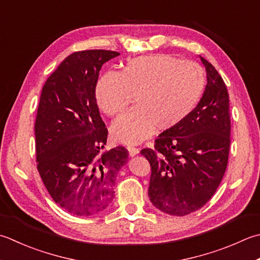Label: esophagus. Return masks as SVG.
Listing matches in <instances>:
<instances>
[{"instance_id":"1","label":"esophagus","mask_w":260,"mask_h":260,"mask_svg":"<svg viewBox=\"0 0 260 260\" xmlns=\"http://www.w3.org/2000/svg\"><path fill=\"white\" fill-rule=\"evenodd\" d=\"M127 149H128L129 156H134V155H136L137 153H139V149H137V147H135V146L129 145L128 147H127Z\"/></svg>"}]
</instances>
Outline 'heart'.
Wrapping results in <instances>:
<instances>
[{"label":"heart","instance_id":"1","mask_svg":"<svg viewBox=\"0 0 260 260\" xmlns=\"http://www.w3.org/2000/svg\"><path fill=\"white\" fill-rule=\"evenodd\" d=\"M200 65L171 55H151L127 62L120 73L109 72L95 85V100L108 116L126 109L135 94L136 107L111 127L118 142L135 144L153 134L181 124L200 103L205 90Z\"/></svg>","mask_w":260,"mask_h":260}]
</instances>
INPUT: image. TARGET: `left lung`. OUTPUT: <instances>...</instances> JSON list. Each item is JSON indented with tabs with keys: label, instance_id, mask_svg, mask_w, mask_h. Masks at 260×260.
Here are the masks:
<instances>
[{
	"label": "left lung",
	"instance_id": "1",
	"mask_svg": "<svg viewBox=\"0 0 260 260\" xmlns=\"http://www.w3.org/2000/svg\"><path fill=\"white\" fill-rule=\"evenodd\" d=\"M207 84L200 103L181 124L165 131L154 149H143L151 165L149 197L170 215L200 210L214 195L226 170L231 120L229 93L214 66L201 57Z\"/></svg>",
	"mask_w": 260,
	"mask_h": 260
}]
</instances>
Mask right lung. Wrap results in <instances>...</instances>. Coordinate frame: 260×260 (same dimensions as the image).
<instances>
[{
  "label": "right lung",
  "instance_id": "add662e5",
  "mask_svg": "<svg viewBox=\"0 0 260 260\" xmlns=\"http://www.w3.org/2000/svg\"><path fill=\"white\" fill-rule=\"evenodd\" d=\"M119 53L105 49L68 56L46 81L35 123L37 169L56 204L78 216L103 213L128 151L101 152L108 129L95 100V85L106 62Z\"/></svg>",
  "mask_w": 260,
  "mask_h": 260
}]
</instances>
